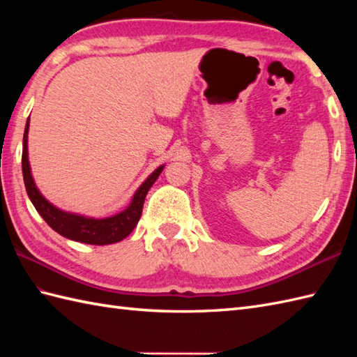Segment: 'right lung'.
Listing matches in <instances>:
<instances>
[{
	"label": "right lung",
	"mask_w": 357,
	"mask_h": 357,
	"mask_svg": "<svg viewBox=\"0 0 357 357\" xmlns=\"http://www.w3.org/2000/svg\"><path fill=\"white\" fill-rule=\"evenodd\" d=\"M27 132H29V119L24 130V138H22V178H24L26 192L29 195L30 201L35 206L38 213L47 222L53 230L61 234L64 238H69L72 241L84 242V244H93V245H107L115 244V242L123 241L128 234L133 231V229L138 224L139 218L142 215L144 199H146L147 192L150 187L153 185L155 181L161 174L164 165L158 167V169L150 174L146 183H144L138 192L135 193L132 204L121 213L105 218V219H92L84 218L72 213H66L56 207H53L49 201L43 198V195L38 192V188L30 174V165L27 158Z\"/></svg>",
	"instance_id": "right-lung-1"
}]
</instances>
